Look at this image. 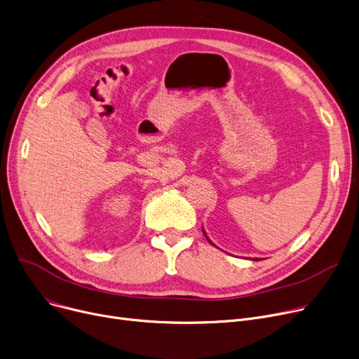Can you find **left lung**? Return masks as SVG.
<instances>
[{
  "mask_svg": "<svg viewBox=\"0 0 359 359\" xmlns=\"http://www.w3.org/2000/svg\"><path fill=\"white\" fill-rule=\"evenodd\" d=\"M203 233H204V236H205V238H207V241H208V242H210V243H212V245H215V243H213V242H212V241H210V239H208V236H207V233H205V230H204V229H203ZM254 261H258V258H254Z\"/></svg>",
  "mask_w": 359,
  "mask_h": 359,
  "instance_id": "left-lung-1",
  "label": "left lung"
}]
</instances>
